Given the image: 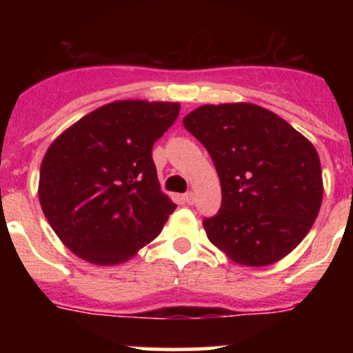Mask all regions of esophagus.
<instances>
[{"mask_svg": "<svg viewBox=\"0 0 353 353\" xmlns=\"http://www.w3.org/2000/svg\"><path fill=\"white\" fill-rule=\"evenodd\" d=\"M183 198H184V201L188 203V205H193V203H194V193H186Z\"/></svg>", "mask_w": 353, "mask_h": 353, "instance_id": "esophagus-1", "label": "esophagus"}]
</instances>
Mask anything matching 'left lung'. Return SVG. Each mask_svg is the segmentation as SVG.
<instances>
[{
    "label": "left lung",
    "mask_w": 353,
    "mask_h": 353,
    "mask_svg": "<svg viewBox=\"0 0 353 353\" xmlns=\"http://www.w3.org/2000/svg\"><path fill=\"white\" fill-rule=\"evenodd\" d=\"M184 128L215 163L222 206L203 220L210 243L244 266H268L307 236L323 201L314 145L272 110L249 102L206 104Z\"/></svg>",
    "instance_id": "1"
}]
</instances>
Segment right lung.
<instances>
[{
	"mask_svg": "<svg viewBox=\"0 0 353 353\" xmlns=\"http://www.w3.org/2000/svg\"><path fill=\"white\" fill-rule=\"evenodd\" d=\"M179 109V102L114 101L49 145L39 201L56 236L78 258L119 265L159 236L176 205L160 191L152 147Z\"/></svg>",
	"mask_w": 353,
	"mask_h": 353,
	"instance_id": "add662e5",
	"label": "right lung"
}]
</instances>
